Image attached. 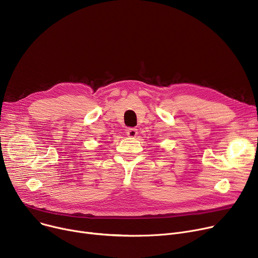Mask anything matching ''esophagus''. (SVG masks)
I'll return each instance as SVG.
<instances>
[{
    "mask_svg": "<svg viewBox=\"0 0 258 258\" xmlns=\"http://www.w3.org/2000/svg\"><path fill=\"white\" fill-rule=\"evenodd\" d=\"M137 134H138V131H137V128H127L126 130V135L128 137H131V138H135Z\"/></svg>",
    "mask_w": 258,
    "mask_h": 258,
    "instance_id": "1",
    "label": "esophagus"
}]
</instances>
